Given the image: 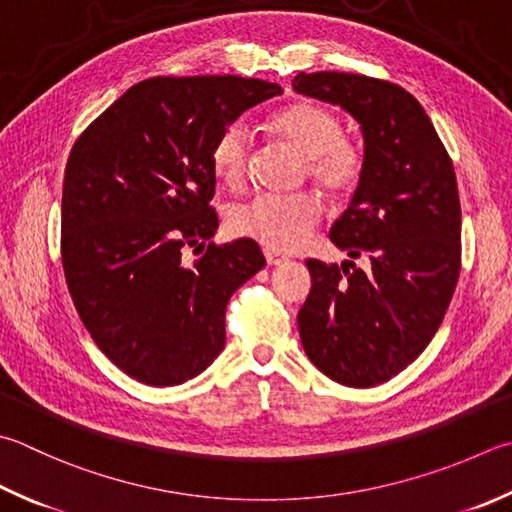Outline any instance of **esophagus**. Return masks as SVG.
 <instances>
[{"label":"esophagus","instance_id":"1","mask_svg":"<svg viewBox=\"0 0 512 512\" xmlns=\"http://www.w3.org/2000/svg\"><path fill=\"white\" fill-rule=\"evenodd\" d=\"M265 260H267V265H281L287 258L283 254L272 252V249H265Z\"/></svg>","mask_w":512,"mask_h":512}]
</instances>
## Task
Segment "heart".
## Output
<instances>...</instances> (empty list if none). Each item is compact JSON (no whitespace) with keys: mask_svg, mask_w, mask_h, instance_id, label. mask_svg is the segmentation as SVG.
Listing matches in <instances>:
<instances>
[{"mask_svg":"<svg viewBox=\"0 0 512 512\" xmlns=\"http://www.w3.org/2000/svg\"><path fill=\"white\" fill-rule=\"evenodd\" d=\"M274 136L292 144L305 156V176L332 196H345L359 187L365 153L356 140L345 136L343 118L334 109L312 100H298L269 118ZM252 140L245 124L234 122L211 147V167L229 189L247 182ZM323 207L314 194L258 196L231 209L229 229L240 238H252L272 252L301 249L321 220Z\"/></svg>","mask_w":512,"mask_h":512,"instance_id":"heart-1","label":"heart"}]
</instances>
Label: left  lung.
I'll use <instances>...</instances> for the list:
<instances>
[{
    "label": "left lung",
    "instance_id": "8db88e82",
    "mask_svg": "<svg viewBox=\"0 0 512 512\" xmlns=\"http://www.w3.org/2000/svg\"><path fill=\"white\" fill-rule=\"evenodd\" d=\"M294 91L341 104L359 120L365 169L330 240L352 258H310L298 312L305 354L332 381L372 388L406 370L437 334L461 269L457 176L414 95L356 73H298Z\"/></svg>",
    "mask_w": 512,
    "mask_h": 512
}]
</instances>
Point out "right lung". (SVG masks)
Masks as SVG:
<instances>
[{
	"label": "right lung",
	"mask_w": 512,
	"mask_h": 512,
	"mask_svg": "<svg viewBox=\"0 0 512 512\" xmlns=\"http://www.w3.org/2000/svg\"><path fill=\"white\" fill-rule=\"evenodd\" d=\"M238 75L149 77L75 140L62 182V267L95 345L133 379L178 385L225 347V310L265 258L216 245L211 147L240 113L281 95ZM185 246L205 248L194 268Z\"/></svg>",
	"instance_id": "1"
}]
</instances>
